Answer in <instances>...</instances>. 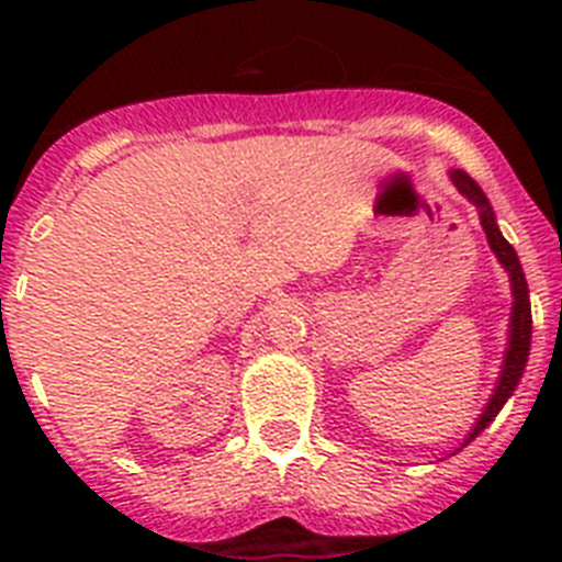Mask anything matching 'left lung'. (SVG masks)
<instances>
[{
  "label": "left lung",
  "mask_w": 562,
  "mask_h": 562,
  "mask_svg": "<svg viewBox=\"0 0 562 562\" xmlns=\"http://www.w3.org/2000/svg\"><path fill=\"white\" fill-rule=\"evenodd\" d=\"M450 182H453L456 191L479 211L486 245H490V250L498 258V265L504 267L506 276H509V290H513V312H509V329H506V349L504 360H501L498 380H495L493 394L486 400L484 411L479 414L475 425L467 430L464 441H461L453 453H448L456 456L461 448H467L481 430L490 428V422L501 414V408H504L506 402H509V396L515 394V389H518L520 376H524L526 371V360H529V349H532V304H529V286H526V276L524 267H520L518 252H515V247L509 245L504 238V233H501L498 222H495V211L493 205H490V200H486V193L481 191L479 182H475L467 171H461V168H453V171H450Z\"/></svg>",
  "instance_id": "8db88e82"
}]
</instances>
